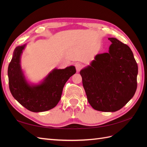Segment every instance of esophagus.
Wrapping results in <instances>:
<instances>
[{
  "label": "esophagus",
  "instance_id": "1",
  "mask_svg": "<svg viewBox=\"0 0 147 147\" xmlns=\"http://www.w3.org/2000/svg\"><path fill=\"white\" fill-rule=\"evenodd\" d=\"M75 68H76V70H77V72H79V71L81 70V69H82V64H80V63L75 64Z\"/></svg>",
  "mask_w": 147,
  "mask_h": 147
}]
</instances>
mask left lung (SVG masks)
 Listing matches in <instances>:
<instances>
[{"mask_svg": "<svg viewBox=\"0 0 147 147\" xmlns=\"http://www.w3.org/2000/svg\"><path fill=\"white\" fill-rule=\"evenodd\" d=\"M109 40L112 42L109 52L97 55L80 74L92 107L113 112L123 108L134 96L138 66L129 47L116 38Z\"/></svg>", "mask_w": 147, "mask_h": 147, "instance_id": "1", "label": "left lung"}]
</instances>
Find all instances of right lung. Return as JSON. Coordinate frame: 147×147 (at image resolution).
I'll return each mask as SVG.
<instances>
[{"mask_svg":"<svg viewBox=\"0 0 147 147\" xmlns=\"http://www.w3.org/2000/svg\"><path fill=\"white\" fill-rule=\"evenodd\" d=\"M26 44L17 47L8 68V83L13 97L26 109L33 112L50 110L57 104L64 84L76 72L75 66L53 69L38 84L29 83L21 66V56Z\"/></svg>","mask_w":147,"mask_h":147,"instance_id":"obj_1","label":"right lung"}]
</instances>
